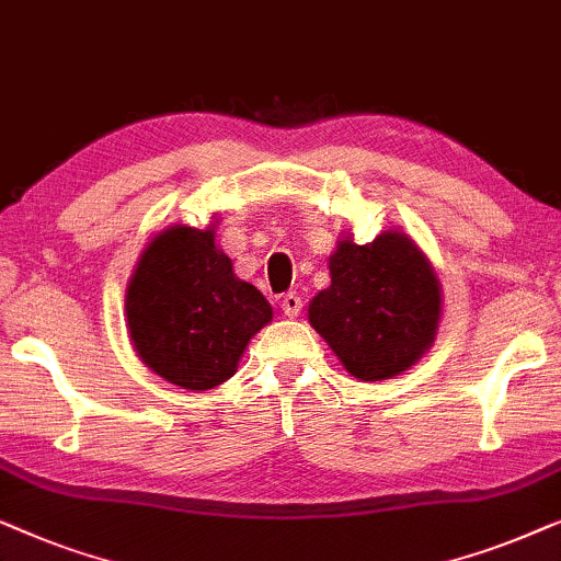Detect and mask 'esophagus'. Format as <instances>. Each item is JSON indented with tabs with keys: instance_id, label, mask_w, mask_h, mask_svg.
Segmentation results:
<instances>
[{
	"instance_id": "1",
	"label": "esophagus",
	"mask_w": 561,
	"mask_h": 561,
	"mask_svg": "<svg viewBox=\"0 0 561 561\" xmlns=\"http://www.w3.org/2000/svg\"><path fill=\"white\" fill-rule=\"evenodd\" d=\"M282 310L287 318H297V314L302 312V299H299L297 291H287V295L282 297Z\"/></svg>"
}]
</instances>
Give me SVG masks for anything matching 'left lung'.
<instances>
[{
    "mask_svg": "<svg viewBox=\"0 0 561 561\" xmlns=\"http://www.w3.org/2000/svg\"><path fill=\"white\" fill-rule=\"evenodd\" d=\"M330 279L310 302V322L360 381L401 374L435 341L439 284L404 233L386 231L366 247L341 241Z\"/></svg>",
    "mask_w": 561,
    "mask_h": 561,
    "instance_id": "obj_1",
    "label": "left lung"
}]
</instances>
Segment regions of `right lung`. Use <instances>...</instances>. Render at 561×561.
<instances>
[{"label": "right lung", "mask_w": 561, "mask_h": 561, "mask_svg": "<svg viewBox=\"0 0 561 561\" xmlns=\"http://www.w3.org/2000/svg\"><path fill=\"white\" fill-rule=\"evenodd\" d=\"M272 305L233 274L216 233L172 226L141 254L126 287V322L139 358L164 381L208 391L236 374Z\"/></svg>", "instance_id": "add662e5"}]
</instances>
